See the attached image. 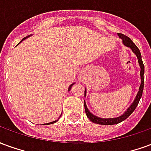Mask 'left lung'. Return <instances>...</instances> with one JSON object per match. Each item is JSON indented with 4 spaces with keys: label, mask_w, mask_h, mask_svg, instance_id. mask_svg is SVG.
<instances>
[{
    "label": "left lung",
    "mask_w": 151,
    "mask_h": 151,
    "mask_svg": "<svg viewBox=\"0 0 151 151\" xmlns=\"http://www.w3.org/2000/svg\"><path fill=\"white\" fill-rule=\"evenodd\" d=\"M118 36L120 37V39L122 40L124 45H125L128 47H130V49L133 51V52L135 54L137 57L138 60V64H139L140 68H141V71H140V76H141V85H140L139 91L137 94L135 99L133 100L132 103V104L130 105L129 108H127V110L124 112L121 116L118 117H115V118H101L95 116L94 114H92L91 111H89L86 101L84 100V107H85V111L86 116L88 117L91 121H92L93 123L99 124H103V125H111V124H116L118 123H120L121 121H123L125 119H127L128 117L131 114L133 113V111L136 109L137 106L138 104V103L140 101V99L142 98L143 92V87H144V72H145V67L143 65L142 60V55L140 52V50L138 49V47L134 44L132 40H130L129 38L124 35L123 34H117ZM86 95V89H85V97Z\"/></svg>",
    "instance_id": "left-lung-1"
}]
</instances>
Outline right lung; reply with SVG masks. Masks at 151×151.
Returning <instances> with one entry per match:
<instances>
[{
  "mask_svg": "<svg viewBox=\"0 0 151 151\" xmlns=\"http://www.w3.org/2000/svg\"><path fill=\"white\" fill-rule=\"evenodd\" d=\"M31 35H28V36H27V37H25V38H23V39H22V40H21V41H20V43H22V41H23V40H26V39H27V38H28V37H30V36H31ZM19 43H18V44H19ZM74 83H75V82H73V84H71V85L69 86V89H68V91H70V89H71V87H72L73 86V84H74ZM62 114V113H61ZM60 118V117H59ZM59 118H58V119H59ZM57 120H55V121H52V122H50V123H47V124H44V125H46V124H54V123H56V121H57Z\"/></svg>",
  "mask_w": 151,
  "mask_h": 151,
  "instance_id": "add662e5",
  "label": "right lung"
}]
</instances>
